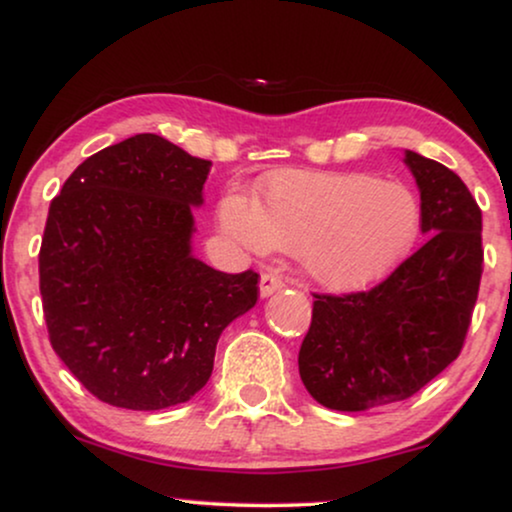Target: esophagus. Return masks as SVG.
<instances>
[{
    "instance_id": "obj_1",
    "label": "esophagus",
    "mask_w": 512,
    "mask_h": 512,
    "mask_svg": "<svg viewBox=\"0 0 512 512\" xmlns=\"http://www.w3.org/2000/svg\"><path fill=\"white\" fill-rule=\"evenodd\" d=\"M283 288H285V281L276 274V271H267V274H262V278H260V295L262 297L274 295V292L283 290Z\"/></svg>"
}]
</instances>
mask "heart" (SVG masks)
<instances>
[{"label":"heart","mask_w":512,"mask_h":512,"mask_svg":"<svg viewBox=\"0 0 512 512\" xmlns=\"http://www.w3.org/2000/svg\"><path fill=\"white\" fill-rule=\"evenodd\" d=\"M222 227L252 250L299 252L323 288L360 290L391 274L417 241L421 206L398 180L370 173H278L252 203L231 194Z\"/></svg>","instance_id":"heart-1"}]
</instances>
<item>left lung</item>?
I'll list each match as a JSON object with an SVG mask.
<instances>
[{
	"instance_id": "1",
	"label": "left lung",
	"mask_w": 512,
	"mask_h": 512,
	"mask_svg": "<svg viewBox=\"0 0 512 512\" xmlns=\"http://www.w3.org/2000/svg\"><path fill=\"white\" fill-rule=\"evenodd\" d=\"M426 243L386 281L313 295L299 377L320 405L365 412L412 398L459 358L482 278V210L454 170L405 152Z\"/></svg>"
}]
</instances>
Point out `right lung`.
Returning a JSON list of instances; mask_svg holds the SVG:
<instances>
[{
    "label": "right lung",
    "instance_id": "right-lung-1",
    "mask_svg": "<svg viewBox=\"0 0 512 512\" xmlns=\"http://www.w3.org/2000/svg\"><path fill=\"white\" fill-rule=\"evenodd\" d=\"M210 166L140 133L88 156L51 201L39 250L49 339L102 403H187L224 327L257 302L255 271L224 274L192 255Z\"/></svg>",
    "mask_w": 512,
    "mask_h": 512
}]
</instances>
